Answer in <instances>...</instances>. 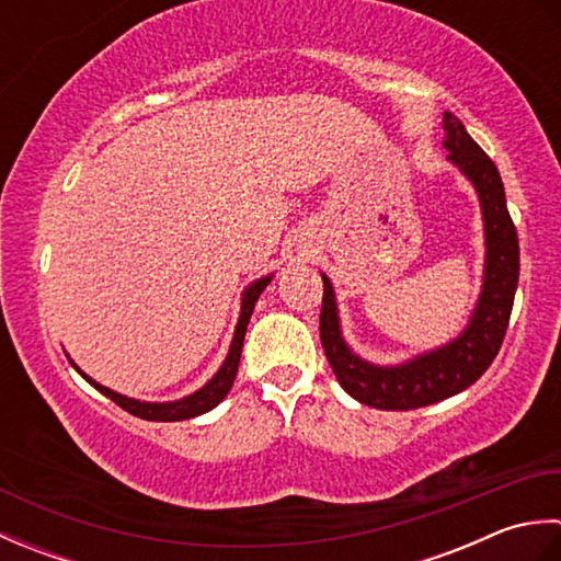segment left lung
I'll list each match as a JSON object with an SVG mask.
<instances>
[{"mask_svg": "<svg viewBox=\"0 0 561 561\" xmlns=\"http://www.w3.org/2000/svg\"><path fill=\"white\" fill-rule=\"evenodd\" d=\"M444 147L448 159L478 187L486 265L478 308L470 325L446 347L428 352L402 366H374L352 354L340 335V320L332 284L323 274V308H320V342L340 386L376 410H416L446 400L470 388L502 350L511 308L518 287V233L511 219L504 183L494 161L486 157L456 115L444 113Z\"/></svg>", "mask_w": 561, "mask_h": 561, "instance_id": "8db88e82", "label": "left lung"}]
</instances>
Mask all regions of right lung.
Masks as SVG:
<instances>
[{
    "instance_id": "right-lung-1",
    "label": "right lung",
    "mask_w": 561,
    "mask_h": 561,
    "mask_svg": "<svg viewBox=\"0 0 561 561\" xmlns=\"http://www.w3.org/2000/svg\"><path fill=\"white\" fill-rule=\"evenodd\" d=\"M267 284H270V277H262V279L250 284V287L245 289V294H243V306H241V318H238V325H236V332H233V342H231L229 356H226V362L221 364L217 376H214L205 388H199L197 392H193V396H187V398H183V400L163 402V404H157V402H139V400L125 398V396H121V392H115V390H111V388H105V386L96 383V380H91L87 374L79 371V368L75 366V362H71V366H75L77 371H79L83 378H87L93 388H96L99 392H103L105 398H111L115 404H121V408H123L125 412L139 416V420H147V422H181V420H193V416L205 414V412H209L211 408H217V404L226 398V392L231 390L236 371H238V362H241L243 337H245L248 320H250V316H253V308H255L257 296L262 294V289L267 287Z\"/></svg>"
}]
</instances>
